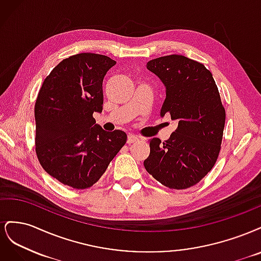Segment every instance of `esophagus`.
I'll use <instances>...</instances> for the list:
<instances>
[{
    "instance_id": "esophagus-1",
    "label": "esophagus",
    "mask_w": 261,
    "mask_h": 261,
    "mask_svg": "<svg viewBox=\"0 0 261 261\" xmlns=\"http://www.w3.org/2000/svg\"><path fill=\"white\" fill-rule=\"evenodd\" d=\"M139 140V138L137 137V136H135V135H128V137H127V144L128 145H130V144H134V143H136V141H138Z\"/></svg>"
}]
</instances>
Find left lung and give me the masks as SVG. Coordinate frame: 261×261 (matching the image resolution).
I'll use <instances>...</instances> for the list:
<instances>
[{
    "label": "left lung",
    "mask_w": 261,
    "mask_h": 261,
    "mask_svg": "<svg viewBox=\"0 0 261 261\" xmlns=\"http://www.w3.org/2000/svg\"><path fill=\"white\" fill-rule=\"evenodd\" d=\"M165 87L160 116L177 123L171 137L150 140L145 169L158 181L185 189L208 174L221 149L225 110L212 74L201 63L172 54L147 63Z\"/></svg>",
    "instance_id": "left-lung-1"
}]
</instances>
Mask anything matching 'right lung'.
Segmentation results:
<instances>
[{
    "label": "right lung",
    "mask_w": 261,
    "mask_h": 261,
    "mask_svg": "<svg viewBox=\"0 0 261 261\" xmlns=\"http://www.w3.org/2000/svg\"><path fill=\"white\" fill-rule=\"evenodd\" d=\"M116 62L80 53L46 76L36 106V152L42 168L75 189L92 186L127 140L123 130L106 132L92 114L102 112V82Z\"/></svg>",
    "instance_id": "obj_1"
}]
</instances>
